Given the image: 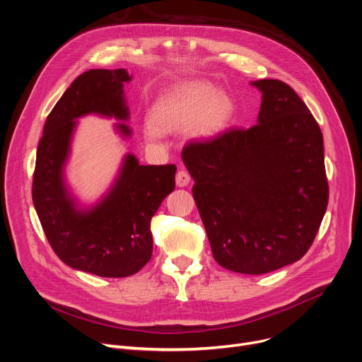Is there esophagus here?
I'll return each instance as SVG.
<instances>
[{
  "mask_svg": "<svg viewBox=\"0 0 362 362\" xmlns=\"http://www.w3.org/2000/svg\"><path fill=\"white\" fill-rule=\"evenodd\" d=\"M189 182H190L189 173L185 172V170H179L177 175H176V185H177L179 187H185V186L189 185Z\"/></svg>",
  "mask_w": 362,
  "mask_h": 362,
  "instance_id": "esophagus-1",
  "label": "esophagus"
}]
</instances>
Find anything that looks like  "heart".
<instances>
[{
	"label": "heart",
	"mask_w": 362,
	"mask_h": 362,
	"mask_svg": "<svg viewBox=\"0 0 362 362\" xmlns=\"http://www.w3.org/2000/svg\"><path fill=\"white\" fill-rule=\"evenodd\" d=\"M233 113L231 99L218 87L204 80L186 81L154 103L151 120H147L144 131L148 138L157 139L163 132L183 131L194 124L195 135L211 138L226 129Z\"/></svg>",
	"instance_id": "heart-1"
}]
</instances>
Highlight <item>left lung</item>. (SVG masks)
I'll return each mask as SVG.
<instances>
[{
  "mask_svg": "<svg viewBox=\"0 0 362 362\" xmlns=\"http://www.w3.org/2000/svg\"><path fill=\"white\" fill-rule=\"evenodd\" d=\"M262 93L257 125L190 142L182 160L214 259L247 275L300 260L325 216L323 135L298 94L279 80Z\"/></svg>",
  "mask_w": 362,
  "mask_h": 362,
  "instance_id": "8db88e82",
  "label": "left lung"
}]
</instances>
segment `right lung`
Masks as SVG:
<instances>
[{"instance_id":"obj_1","label":"right lung","mask_w":362,"mask_h":362,"mask_svg":"<svg viewBox=\"0 0 362 362\" xmlns=\"http://www.w3.org/2000/svg\"><path fill=\"white\" fill-rule=\"evenodd\" d=\"M131 80L127 69L83 72L47 116L36 153L32 197L47 242L72 269L103 278L134 275L151 259L150 223L175 189V164L142 165L131 153L93 205H81L66 183L65 167L80 117H113L119 120L115 131L131 138L124 93Z\"/></svg>"}]
</instances>
